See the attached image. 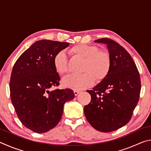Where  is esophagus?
Masks as SVG:
<instances>
[{
	"label": "esophagus",
	"mask_w": 151,
	"mask_h": 151,
	"mask_svg": "<svg viewBox=\"0 0 151 151\" xmlns=\"http://www.w3.org/2000/svg\"><path fill=\"white\" fill-rule=\"evenodd\" d=\"M79 93H80V91H76V90L74 91V94H75V96H77Z\"/></svg>",
	"instance_id": "1"
}]
</instances>
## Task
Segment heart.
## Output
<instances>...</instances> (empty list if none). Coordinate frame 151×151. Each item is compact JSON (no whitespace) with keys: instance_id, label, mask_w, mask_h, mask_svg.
Here are the masks:
<instances>
[{"instance_id":"b5f03b06","label":"heart","mask_w":151,"mask_h":151,"mask_svg":"<svg viewBox=\"0 0 151 151\" xmlns=\"http://www.w3.org/2000/svg\"><path fill=\"white\" fill-rule=\"evenodd\" d=\"M94 45H77L70 48V52L84 59L81 75H70L64 77L62 85L73 90H82L91 86L94 79L100 82L106 78L111 67V60L106 51L99 50ZM53 65L57 72L64 75L68 71V59L64 51L55 55Z\"/></svg>"}]
</instances>
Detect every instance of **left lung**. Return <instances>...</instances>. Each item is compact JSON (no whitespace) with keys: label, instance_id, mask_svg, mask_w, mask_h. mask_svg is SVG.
<instances>
[{"label":"left lung","instance_id":"8db88e82","mask_svg":"<svg viewBox=\"0 0 151 151\" xmlns=\"http://www.w3.org/2000/svg\"><path fill=\"white\" fill-rule=\"evenodd\" d=\"M94 42L106 45L111 67L108 76L91 91V101L84 108L86 119L94 129L109 132L124 126L131 120L139 101V73L133 59L114 40L100 39Z\"/></svg>","mask_w":151,"mask_h":151}]
</instances>
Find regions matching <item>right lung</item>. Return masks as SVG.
<instances>
[{
    "mask_svg": "<svg viewBox=\"0 0 151 151\" xmlns=\"http://www.w3.org/2000/svg\"><path fill=\"white\" fill-rule=\"evenodd\" d=\"M68 45V42L38 40L20 56L12 68L10 81L12 105L20 122L35 132L42 133L57 126L64 104L75 98L69 88L50 90L60 81L53 59Z\"/></svg>",
    "mask_w": 151,
    "mask_h": 151,
    "instance_id": "obj_1",
    "label": "right lung"
}]
</instances>
